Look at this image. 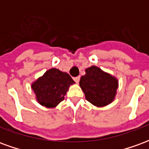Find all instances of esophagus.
Here are the masks:
<instances>
[{
  "mask_svg": "<svg viewBox=\"0 0 149 149\" xmlns=\"http://www.w3.org/2000/svg\"><path fill=\"white\" fill-rule=\"evenodd\" d=\"M73 80L75 81V82H77V83H79V81H80V77H76L73 78Z\"/></svg>",
  "mask_w": 149,
  "mask_h": 149,
  "instance_id": "obj_1",
  "label": "esophagus"
}]
</instances>
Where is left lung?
Instances as JSON below:
<instances>
[{
	"mask_svg": "<svg viewBox=\"0 0 149 149\" xmlns=\"http://www.w3.org/2000/svg\"><path fill=\"white\" fill-rule=\"evenodd\" d=\"M80 80L85 98L97 107L105 106L115 97L118 82L116 79L96 66L88 68Z\"/></svg>",
	"mask_w": 149,
	"mask_h": 149,
	"instance_id": "obj_1",
	"label": "left lung"
}]
</instances>
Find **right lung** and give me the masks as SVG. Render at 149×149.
Instances as JSON below:
<instances>
[{
  "instance_id": "1",
  "label": "right lung",
  "mask_w": 149,
  "mask_h": 149,
  "mask_svg": "<svg viewBox=\"0 0 149 149\" xmlns=\"http://www.w3.org/2000/svg\"><path fill=\"white\" fill-rule=\"evenodd\" d=\"M74 83L68 73L51 68L32 84V88L40 104L53 108L64 100L69 85Z\"/></svg>"
}]
</instances>
